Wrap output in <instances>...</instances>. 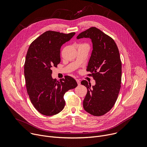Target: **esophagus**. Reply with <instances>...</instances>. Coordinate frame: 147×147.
Masks as SVG:
<instances>
[{"label": "esophagus", "mask_w": 147, "mask_h": 147, "mask_svg": "<svg viewBox=\"0 0 147 147\" xmlns=\"http://www.w3.org/2000/svg\"><path fill=\"white\" fill-rule=\"evenodd\" d=\"M76 81H77V84H78V85H80L81 82H80V80H78V79H76Z\"/></svg>", "instance_id": "1"}]
</instances>
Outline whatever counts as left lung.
I'll return each mask as SVG.
<instances>
[{
    "mask_svg": "<svg viewBox=\"0 0 147 147\" xmlns=\"http://www.w3.org/2000/svg\"><path fill=\"white\" fill-rule=\"evenodd\" d=\"M90 38L93 50L88 62L87 76L92 77L96 84L91 87L86 80L81 82L87 88L83 101L84 110L100 116L108 112L116 103L121 87V61L115 40L99 29L92 27L81 32L77 39Z\"/></svg>",
    "mask_w": 147,
    "mask_h": 147,
    "instance_id": "left-lung-1",
    "label": "left lung"
}]
</instances>
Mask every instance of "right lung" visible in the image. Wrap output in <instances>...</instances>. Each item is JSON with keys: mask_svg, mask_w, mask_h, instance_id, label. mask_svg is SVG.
Masks as SVG:
<instances>
[{"mask_svg": "<svg viewBox=\"0 0 147 147\" xmlns=\"http://www.w3.org/2000/svg\"><path fill=\"white\" fill-rule=\"evenodd\" d=\"M75 34L47 31L36 38L28 49L24 63L26 86L34 108L44 115L60 112L65 106V94L77 86L70 76L57 80L51 76L52 67H56L60 62L61 47Z\"/></svg>", "mask_w": 147, "mask_h": 147, "instance_id": "obj_1", "label": "right lung"}]
</instances>
